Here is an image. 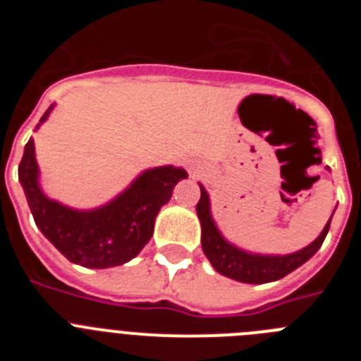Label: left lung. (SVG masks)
I'll use <instances>...</instances> for the list:
<instances>
[{"label":"left lung","mask_w":361,"mask_h":361,"mask_svg":"<svg viewBox=\"0 0 361 361\" xmlns=\"http://www.w3.org/2000/svg\"><path fill=\"white\" fill-rule=\"evenodd\" d=\"M200 186V200L197 204V215L200 220V242H202V251L206 255L216 273L228 276V279L237 280L244 283H267L283 279L291 271L305 264L312 255L317 253L324 244L327 233H329L331 219L324 226L322 233L309 245L295 253L288 255H262L245 251L220 233L215 219L212 215V202L206 188Z\"/></svg>","instance_id":"obj_1"}]
</instances>
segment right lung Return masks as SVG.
Segmentation results:
<instances>
[{"instance_id": "add662e5", "label": "right lung", "mask_w": 361, "mask_h": 361, "mask_svg": "<svg viewBox=\"0 0 361 361\" xmlns=\"http://www.w3.org/2000/svg\"><path fill=\"white\" fill-rule=\"evenodd\" d=\"M54 104L43 114L36 130L49 119ZM19 183L36 226L72 264L92 269L121 266L141 253L153 235L155 216L178 180L188 171L177 166L149 168L110 202L94 209H75L43 193L34 139L25 145L19 162Z\"/></svg>"}]
</instances>
